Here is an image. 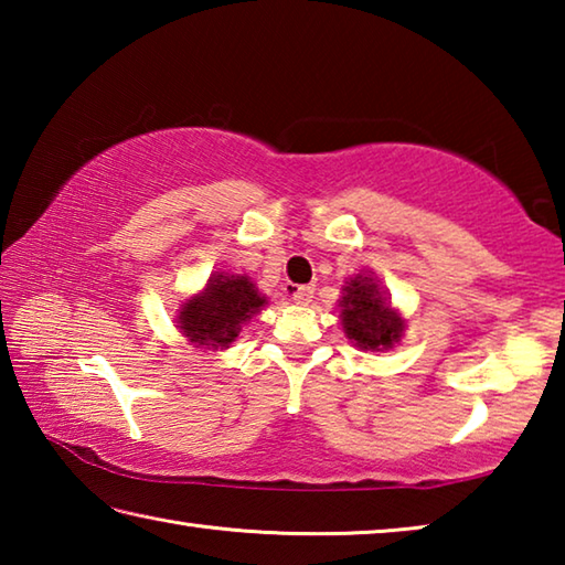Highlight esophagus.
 <instances>
[{"label": "esophagus", "mask_w": 565, "mask_h": 565, "mask_svg": "<svg viewBox=\"0 0 565 565\" xmlns=\"http://www.w3.org/2000/svg\"><path fill=\"white\" fill-rule=\"evenodd\" d=\"M289 294H291V301L299 303V306H309L311 299H313L311 286H294Z\"/></svg>", "instance_id": "obj_1"}]
</instances>
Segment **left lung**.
Returning a JSON list of instances; mask_svg holds the SVG:
<instances>
[{
    "label": "left lung",
    "instance_id": "obj_1",
    "mask_svg": "<svg viewBox=\"0 0 565 565\" xmlns=\"http://www.w3.org/2000/svg\"><path fill=\"white\" fill-rule=\"evenodd\" d=\"M341 329L361 351H388L406 333V319L391 303L374 271H359L341 286Z\"/></svg>",
    "mask_w": 565,
    "mask_h": 565
}]
</instances>
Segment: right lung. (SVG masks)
Instances as JSON below:
<instances>
[{"label": "right lung", "mask_w": 565, "mask_h": 565, "mask_svg": "<svg viewBox=\"0 0 565 565\" xmlns=\"http://www.w3.org/2000/svg\"><path fill=\"white\" fill-rule=\"evenodd\" d=\"M269 299L246 274L214 271L204 289L186 296L177 309V329L194 349L224 351L236 341L238 331Z\"/></svg>", "instance_id": "right-lung-1"}]
</instances>
